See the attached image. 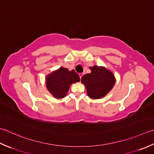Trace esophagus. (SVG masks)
<instances>
[{"label":"esophagus","instance_id":"34e87169","mask_svg":"<svg viewBox=\"0 0 154 154\" xmlns=\"http://www.w3.org/2000/svg\"><path fill=\"white\" fill-rule=\"evenodd\" d=\"M83 75H84V74H83V73H81V74H79V76H80V79H81V78H82V77L83 76Z\"/></svg>","mask_w":154,"mask_h":154}]
</instances>
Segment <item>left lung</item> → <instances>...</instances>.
<instances>
[{"label":"left lung","mask_w":154,"mask_h":154,"mask_svg":"<svg viewBox=\"0 0 154 154\" xmlns=\"http://www.w3.org/2000/svg\"><path fill=\"white\" fill-rule=\"evenodd\" d=\"M91 73L82 77L81 82L86 87L87 94L94 100L101 99L110 92L116 84V78L112 71L104 66L94 65L89 68Z\"/></svg>","instance_id":"obj_1"}]
</instances>
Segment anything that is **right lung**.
Returning <instances> with one entry per match:
<instances>
[{"instance_id": "1", "label": "right lung", "mask_w": 154, "mask_h": 154, "mask_svg": "<svg viewBox=\"0 0 154 154\" xmlns=\"http://www.w3.org/2000/svg\"><path fill=\"white\" fill-rule=\"evenodd\" d=\"M46 86L54 98L62 99L67 95L72 84L80 82V77L74 70L60 67L46 76Z\"/></svg>"}]
</instances>
